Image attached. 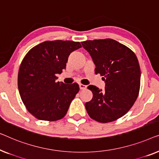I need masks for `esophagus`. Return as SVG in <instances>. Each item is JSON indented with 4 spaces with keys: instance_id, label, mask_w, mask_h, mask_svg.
Masks as SVG:
<instances>
[{
    "instance_id": "34e87169",
    "label": "esophagus",
    "mask_w": 159,
    "mask_h": 159,
    "mask_svg": "<svg viewBox=\"0 0 159 159\" xmlns=\"http://www.w3.org/2000/svg\"><path fill=\"white\" fill-rule=\"evenodd\" d=\"M79 87H80V89H86L87 86H86V85H84L82 84H79Z\"/></svg>"
}]
</instances>
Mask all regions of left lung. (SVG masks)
I'll list each match as a JSON object with an SVG mask.
<instances>
[{
	"label": "left lung",
	"mask_w": 159,
	"mask_h": 159,
	"mask_svg": "<svg viewBox=\"0 0 159 159\" xmlns=\"http://www.w3.org/2000/svg\"><path fill=\"white\" fill-rule=\"evenodd\" d=\"M92 57L96 68L105 82V89L90 85L93 98L85 104L89 117L107 123L124 116L136 101L140 86V68L130 49L111 39L81 42Z\"/></svg>",
	"instance_id": "obj_1"
}]
</instances>
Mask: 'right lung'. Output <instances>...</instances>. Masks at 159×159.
<instances>
[{"mask_svg": "<svg viewBox=\"0 0 159 159\" xmlns=\"http://www.w3.org/2000/svg\"><path fill=\"white\" fill-rule=\"evenodd\" d=\"M80 48L79 42L45 41L24 56L18 73V88L26 109L38 120L57 121L66 116L79 86L56 82V75L66 69L70 53Z\"/></svg>", "mask_w": 159, "mask_h": 159, "instance_id": "obj_1", "label": "right lung"}]
</instances>
